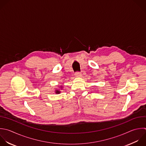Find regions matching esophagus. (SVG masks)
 <instances>
[{
	"mask_svg": "<svg viewBox=\"0 0 146 146\" xmlns=\"http://www.w3.org/2000/svg\"><path fill=\"white\" fill-rule=\"evenodd\" d=\"M75 75V76L77 77V78H80V77L82 76V74L80 72H76Z\"/></svg>",
	"mask_w": 146,
	"mask_h": 146,
	"instance_id": "esophagus-1",
	"label": "esophagus"
}]
</instances>
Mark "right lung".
I'll use <instances>...</instances> for the list:
<instances>
[{
	"label": "right lung",
	"mask_w": 146,
	"mask_h": 146,
	"mask_svg": "<svg viewBox=\"0 0 146 146\" xmlns=\"http://www.w3.org/2000/svg\"><path fill=\"white\" fill-rule=\"evenodd\" d=\"M61 88H62V87H61ZM55 92H56V94H59V93L60 92V91H59V90H56V91H55Z\"/></svg>",
	"instance_id": "1"
}]
</instances>
